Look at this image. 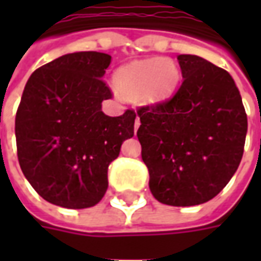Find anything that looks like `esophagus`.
Returning a JSON list of instances; mask_svg holds the SVG:
<instances>
[{
	"label": "esophagus",
	"mask_w": 261,
	"mask_h": 261,
	"mask_svg": "<svg viewBox=\"0 0 261 261\" xmlns=\"http://www.w3.org/2000/svg\"><path fill=\"white\" fill-rule=\"evenodd\" d=\"M138 127H140V119H138V117H137L136 119V123H134V130H138Z\"/></svg>",
	"instance_id": "esophagus-1"
}]
</instances>
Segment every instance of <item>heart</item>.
<instances>
[{"label":"heart","instance_id":"obj_1","mask_svg":"<svg viewBox=\"0 0 261 261\" xmlns=\"http://www.w3.org/2000/svg\"><path fill=\"white\" fill-rule=\"evenodd\" d=\"M180 72L169 59H148L120 67L114 74L117 92L127 97L155 106L168 100L177 88Z\"/></svg>","mask_w":261,"mask_h":261}]
</instances>
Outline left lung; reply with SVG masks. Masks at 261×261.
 Instances as JSON below:
<instances>
[{
    "instance_id": "left-lung-1",
    "label": "left lung",
    "mask_w": 261,
    "mask_h": 261,
    "mask_svg": "<svg viewBox=\"0 0 261 261\" xmlns=\"http://www.w3.org/2000/svg\"><path fill=\"white\" fill-rule=\"evenodd\" d=\"M183 82L175 96L137 110L149 190L162 204L210 201L241 164L247 116L229 72L192 54L177 56Z\"/></svg>"
}]
</instances>
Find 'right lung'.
<instances>
[{"label": "right lung", "mask_w": 261, "mask_h": 261, "mask_svg": "<svg viewBox=\"0 0 261 261\" xmlns=\"http://www.w3.org/2000/svg\"><path fill=\"white\" fill-rule=\"evenodd\" d=\"M112 57L97 51L61 56L28 80L15 117L20 169L54 205L93 207L108 190V168L134 136V110L110 117L102 81Z\"/></svg>", "instance_id": "add662e5"}]
</instances>
